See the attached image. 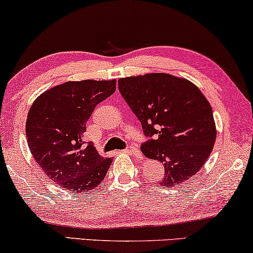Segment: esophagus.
<instances>
[{"label":"esophagus","mask_w":253,"mask_h":253,"mask_svg":"<svg viewBox=\"0 0 253 253\" xmlns=\"http://www.w3.org/2000/svg\"><path fill=\"white\" fill-rule=\"evenodd\" d=\"M126 152H129V153H133V154H135V156H139V151H138V149L136 148V146H133V145H130L129 148H128L127 150H125Z\"/></svg>","instance_id":"1"}]
</instances>
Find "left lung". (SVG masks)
<instances>
[{
	"label": "left lung",
	"mask_w": 253,
	"mask_h": 253,
	"mask_svg": "<svg viewBox=\"0 0 253 253\" xmlns=\"http://www.w3.org/2000/svg\"><path fill=\"white\" fill-rule=\"evenodd\" d=\"M118 87L149 137L143 154L165 166L160 185H179L197 174L216 141L212 109L201 90L163 73L120 78Z\"/></svg>",
	"instance_id": "1"
}]
</instances>
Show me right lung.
<instances>
[{
	"mask_svg": "<svg viewBox=\"0 0 253 253\" xmlns=\"http://www.w3.org/2000/svg\"><path fill=\"white\" fill-rule=\"evenodd\" d=\"M112 81L67 82L44 92L33 103L26 135L34 159L54 183L76 193L100 185L112 163L92 142H84L94 109L116 90Z\"/></svg>",
	"mask_w": 253,
	"mask_h": 253,
	"instance_id": "1",
	"label": "right lung"
}]
</instances>
